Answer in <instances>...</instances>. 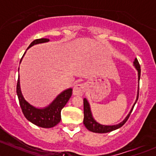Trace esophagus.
I'll use <instances>...</instances> for the list:
<instances>
[{
    "label": "esophagus",
    "mask_w": 156,
    "mask_h": 156,
    "mask_svg": "<svg viewBox=\"0 0 156 156\" xmlns=\"http://www.w3.org/2000/svg\"><path fill=\"white\" fill-rule=\"evenodd\" d=\"M86 85L85 84H77L74 86L73 94L75 96L82 95L83 93L85 91Z\"/></svg>",
    "instance_id": "obj_1"
}]
</instances>
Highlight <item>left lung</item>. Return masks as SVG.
Wrapping results in <instances>:
<instances>
[{"label": "left lung", "instance_id": "obj_1", "mask_svg": "<svg viewBox=\"0 0 156 156\" xmlns=\"http://www.w3.org/2000/svg\"><path fill=\"white\" fill-rule=\"evenodd\" d=\"M133 66L135 67V69H136L138 72V82L140 81V66L139 62H138L137 59H135L133 61ZM138 97H139V86H138V92H137V96H136V101H135L134 104L132 106L131 109H130V112L128 113V115L126 116L125 119L123 120V122H120L118 125H103L101 124L98 123L95 119L93 117L92 112H91L90 110V106L89 103L87 100V99H84V125L86 127V128L87 130H89L90 131H92L94 133H108V132L112 131V130H116V129H119V127H122L125 124V122H127V119H128L129 116H130V113H131L132 110H133V107H134L135 104H136V101L138 100Z\"/></svg>", "mask_w": 156, "mask_h": 156}]
</instances>
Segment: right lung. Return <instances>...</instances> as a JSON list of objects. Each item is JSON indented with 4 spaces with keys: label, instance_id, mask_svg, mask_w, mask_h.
Returning a JSON list of instances; mask_svg holds the SVG:
<instances>
[{
    "label": "right lung",
    "instance_id": "right-lung-1",
    "mask_svg": "<svg viewBox=\"0 0 156 156\" xmlns=\"http://www.w3.org/2000/svg\"><path fill=\"white\" fill-rule=\"evenodd\" d=\"M49 41L50 40L48 38H40L34 40V41L31 42L28 49L35 44L46 43ZM16 94L18 96L19 102H20L22 111L26 119L38 127H44V128H50V127L56 126L60 122L61 110L66 106L67 102L70 99L72 94V89L69 88V89L62 91L49 106L46 107L42 108H36L30 104L29 102L26 101L23 97V94L21 92V88H20V76H19L16 85Z\"/></svg>",
    "mask_w": 156,
    "mask_h": 156
}]
</instances>
